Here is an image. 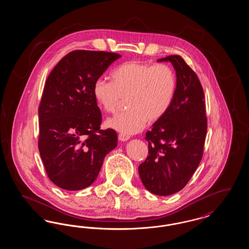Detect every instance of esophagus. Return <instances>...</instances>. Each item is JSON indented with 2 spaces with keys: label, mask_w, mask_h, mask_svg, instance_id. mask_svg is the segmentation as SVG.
Here are the masks:
<instances>
[{
  "label": "esophagus",
  "mask_w": 249,
  "mask_h": 249,
  "mask_svg": "<svg viewBox=\"0 0 249 249\" xmlns=\"http://www.w3.org/2000/svg\"><path fill=\"white\" fill-rule=\"evenodd\" d=\"M119 141H127L130 139V135L129 134H126V133H123V132H120L119 134Z\"/></svg>",
  "instance_id": "1"
}]
</instances>
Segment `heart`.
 Returning a JSON list of instances; mask_svg holds the SVG:
<instances>
[{"label":"heart","instance_id":"1","mask_svg":"<svg viewBox=\"0 0 249 249\" xmlns=\"http://www.w3.org/2000/svg\"><path fill=\"white\" fill-rule=\"evenodd\" d=\"M111 78L112 82L96 80L92 92L98 106L108 114H115L126 99L129 109L107 121L108 127L126 134L140 131L146 121L161 119L177 90L175 72L162 63L127 61L113 70Z\"/></svg>","mask_w":249,"mask_h":249}]
</instances>
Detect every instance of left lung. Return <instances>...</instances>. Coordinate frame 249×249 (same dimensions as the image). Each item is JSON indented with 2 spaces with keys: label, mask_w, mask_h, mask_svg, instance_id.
Returning <instances> with one entry per match:
<instances>
[{
  "label": "left lung",
  "mask_w": 249,
  "mask_h": 249,
  "mask_svg": "<svg viewBox=\"0 0 249 249\" xmlns=\"http://www.w3.org/2000/svg\"><path fill=\"white\" fill-rule=\"evenodd\" d=\"M177 71V90L165 115L147 130L148 155L138 170L145 189L168 196L185 188L201 162L207 131L204 93L201 82L185 59L171 55Z\"/></svg>",
  "instance_id": "left-lung-1"
}]
</instances>
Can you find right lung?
<instances>
[{
    "label": "right lung",
    "instance_id": "obj_1",
    "mask_svg": "<svg viewBox=\"0 0 249 249\" xmlns=\"http://www.w3.org/2000/svg\"><path fill=\"white\" fill-rule=\"evenodd\" d=\"M120 57L73 50L48 76L38 108V148L48 178L60 189L90 186L118 144L116 130H101L102 113L92 91L95 81Z\"/></svg>",
    "mask_w": 249,
    "mask_h": 249
}]
</instances>
